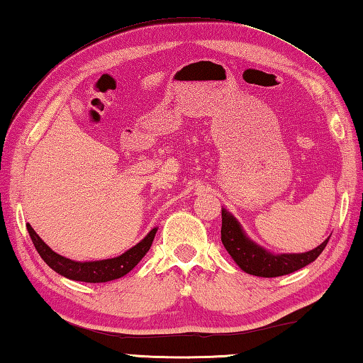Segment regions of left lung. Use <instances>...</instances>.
<instances>
[{"label": "left lung", "instance_id": "1", "mask_svg": "<svg viewBox=\"0 0 363 363\" xmlns=\"http://www.w3.org/2000/svg\"><path fill=\"white\" fill-rule=\"evenodd\" d=\"M221 242L229 256L245 273L260 277H277L298 272L312 264L326 248L329 237L315 250L298 254H274L257 245L246 235L242 225L233 213L221 209Z\"/></svg>", "mask_w": 363, "mask_h": 363}]
</instances>
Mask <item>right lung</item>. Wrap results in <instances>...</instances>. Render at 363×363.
Masks as SVG:
<instances>
[{
  "label": "right lung",
  "instance_id": "obj_1",
  "mask_svg": "<svg viewBox=\"0 0 363 363\" xmlns=\"http://www.w3.org/2000/svg\"><path fill=\"white\" fill-rule=\"evenodd\" d=\"M28 233L30 235V240H33L37 252L40 254V257L45 260V264L54 272L59 273L60 276L67 277V279L72 281H79V282H107L118 279L128 274L130 269H133L138 262H140L145 254L150 251L154 235L157 233V228H152L143 240L138 242L133 248L125 251L121 256L112 257V259H104V260H91V262H76L72 259H67L60 254L54 252L48 245H46L40 237L35 234V230L30 228L28 223L26 225Z\"/></svg>",
  "mask_w": 363,
  "mask_h": 363
}]
</instances>
